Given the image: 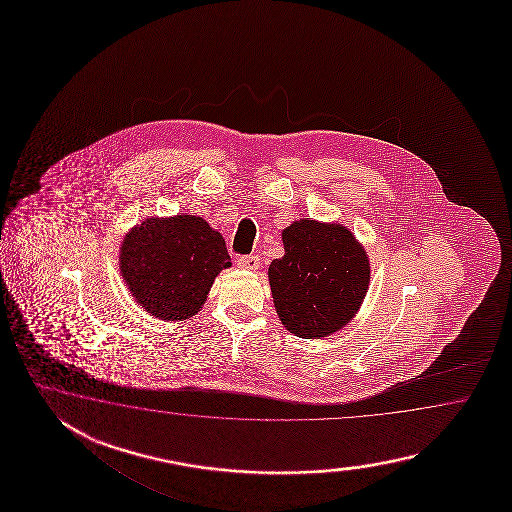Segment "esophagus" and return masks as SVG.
<instances>
[{
  "label": "esophagus",
  "mask_w": 512,
  "mask_h": 512,
  "mask_svg": "<svg viewBox=\"0 0 512 512\" xmlns=\"http://www.w3.org/2000/svg\"><path fill=\"white\" fill-rule=\"evenodd\" d=\"M238 267L243 269V271H256V269H260V256H241L238 258Z\"/></svg>",
  "instance_id": "esophagus-1"
}]
</instances>
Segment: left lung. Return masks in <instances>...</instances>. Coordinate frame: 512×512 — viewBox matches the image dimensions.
Here are the masks:
<instances>
[{
	"instance_id": "8db88e82",
	"label": "left lung",
	"mask_w": 512,
	"mask_h": 512,
	"mask_svg": "<svg viewBox=\"0 0 512 512\" xmlns=\"http://www.w3.org/2000/svg\"><path fill=\"white\" fill-rule=\"evenodd\" d=\"M283 256L269 265L272 302L283 327L324 338L348 326L370 285V258L353 232L313 218L282 232Z\"/></svg>"
}]
</instances>
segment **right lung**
Returning <instances> with one entry per match:
<instances>
[{"mask_svg":"<svg viewBox=\"0 0 512 512\" xmlns=\"http://www.w3.org/2000/svg\"><path fill=\"white\" fill-rule=\"evenodd\" d=\"M223 236L199 216L146 218L120 241V276L146 313L179 322L207 302L219 272L229 269Z\"/></svg>","mask_w":512,"mask_h":512,"instance_id":"add662e5","label":"right lung"}]
</instances>
